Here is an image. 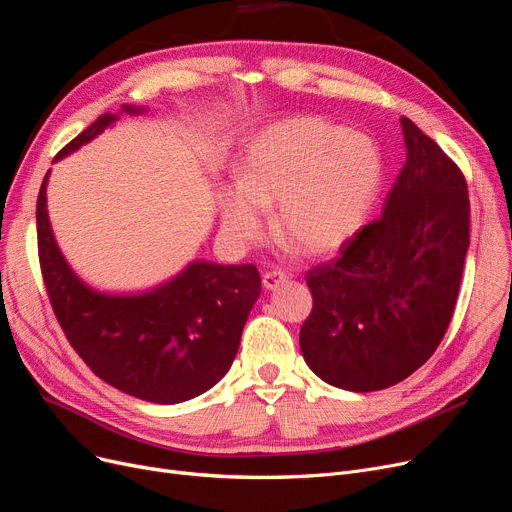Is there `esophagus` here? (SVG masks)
<instances>
[{
	"mask_svg": "<svg viewBox=\"0 0 512 512\" xmlns=\"http://www.w3.org/2000/svg\"><path fill=\"white\" fill-rule=\"evenodd\" d=\"M288 280V274L280 272V270H272V272H265L263 278H261V284L263 288H268V291H272V288H278L280 284H284Z\"/></svg>",
	"mask_w": 512,
	"mask_h": 512,
	"instance_id": "1",
	"label": "esophagus"
}]
</instances>
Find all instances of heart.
<instances>
[{
	"label": "heart",
	"instance_id": "1",
	"mask_svg": "<svg viewBox=\"0 0 512 512\" xmlns=\"http://www.w3.org/2000/svg\"><path fill=\"white\" fill-rule=\"evenodd\" d=\"M381 182V150L366 133L318 117L284 119L244 148L238 184L219 198L221 228L242 247L259 242L276 205L278 234L324 255L362 228Z\"/></svg>",
	"mask_w": 512,
	"mask_h": 512
}]
</instances>
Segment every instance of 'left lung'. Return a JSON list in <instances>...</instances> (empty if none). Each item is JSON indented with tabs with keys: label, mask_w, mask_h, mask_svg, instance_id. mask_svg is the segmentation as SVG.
<instances>
[{
	"label": "left lung",
	"mask_w": 512,
	"mask_h": 512,
	"mask_svg": "<svg viewBox=\"0 0 512 512\" xmlns=\"http://www.w3.org/2000/svg\"><path fill=\"white\" fill-rule=\"evenodd\" d=\"M402 129L408 157L383 215L305 274L314 307L299 332L303 358L347 391L387 389L431 358L452 322L469 249L460 167L410 119Z\"/></svg>",
	"instance_id": "left-lung-1"
}]
</instances>
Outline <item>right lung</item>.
Returning a JSON list of instances; mask_svg holds the SVG:
<instances>
[{
	"mask_svg": "<svg viewBox=\"0 0 512 512\" xmlns=\"http://www.w3.org/2000/svg\"><path fill=\"white\" fill-rule=\"evenodd\" d=\"M123 113L138 115L142 108L123 106ZM115 121V115H100L56 154V161ZM46 184L48 175L35 213L41 276L56 320L79 358L104 383L152 404L186 402L224 379L261 293L255 265L194 261L146 295H100L73 274L58 249Z\"/></svg>",
	"mask_w": 512,
	"mask_h": 512,
	"instance_id": "obj_1",
	"label": "right lung"
}]
</instances>
